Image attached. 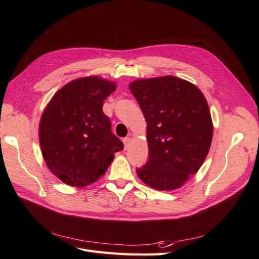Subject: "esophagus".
Returning <instances> with one entry per match:
<instances>
[{"label": "esophagus", "mask_w": 259, "mask_h": 259, "mask_svg": "<svg viewBox=\"0 0 259 259\" xmlns=\"http://www.w3.org/2000/svg\"><path fill=\"white\" fill-rule=\"evenodd\" d=\"M131 142H132V139H131L130 137H125V138L123 139V143H124V149H125V150H126V149H128L130 145H131Z\"/></svg>", "instance_id": "esophagus-1"}]
</instances>
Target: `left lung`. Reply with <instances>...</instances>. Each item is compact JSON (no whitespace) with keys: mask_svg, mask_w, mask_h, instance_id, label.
Segmentation results:
<instances>
[{"mask_svg":"<svg viewBox=\"0 0 259 259\" xmlns=\"http://www.w3.org/2000/svg\"><path fill=\"white\" fill-rule=\"evenodd\" d=\"M147 122L149 159L136 169L149 187H182L204 162L213 139L207 101L194 84L166 75L130 84Z\"/></svg>","mask_w":259,"mask_h":259,"instance_id":"left-lung-1","label":"left lung"}]
</instances>
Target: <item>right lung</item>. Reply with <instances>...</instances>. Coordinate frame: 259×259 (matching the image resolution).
<instances>
[{
    "mask_svg": "<svg viewBox=\"0 0 259 259\" xmlns=\"http://www.w3.org/2000/svg\"><path fill=\"white\" fill-rule=\"evenodd\" d=\"M116 84L99 76L80 77L55 94L38 126L43 159L62 183L85 187L103 176L123 150L103 112L104 100Z\"/></svg>",
    "mask_w": 259,
    "mask_h": 259,
    "instance_id": "obj_1",
    "label": "right lung"
}]
</instances>
